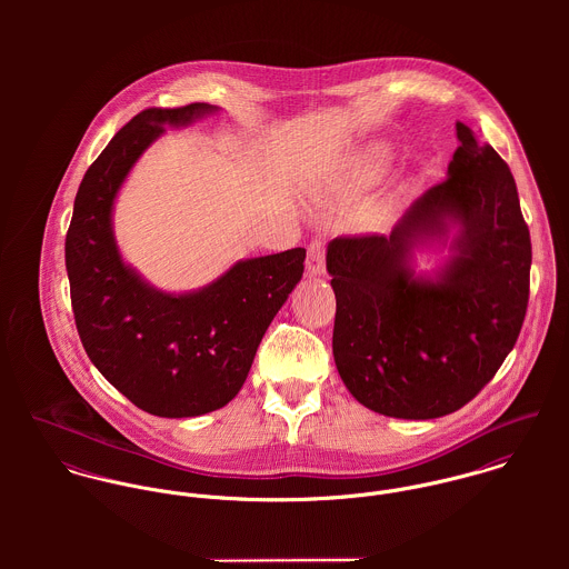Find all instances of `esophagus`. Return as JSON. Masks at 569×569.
<instances>
[{"mask_svg":"<svg viewBox=\"0 0 569 569\" xmlns=\"http://www.w3.org/2000/svg\"><path fill=\"white\" fill-rule=\"evenodd\" d=\"M326 269L325 241L316 239L309 244V253H307V273L309 276H322Z\"/></svg>","mask_w":569,"mask_h":569,"instance_id":"obj_1","label":"esophagus"}]
</instances>
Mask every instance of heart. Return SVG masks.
<instances>
[{"instance_id": "heart-1", "label": "heart", "mask_w": 569, "mask_h": 569, "mask_svg": "<svg viewBox=\"0 0 569 569\" xmlns=\"http://www.w3.org/2000/svg\"><path fill=\"white\" fill-rule=\"evenodd\" d=\"M383 158H386V151L381 149V147H370L366 153H363V158H361V172L363 174H370V172H375L377 170V166L383 162Z\"/></svg>"}]
</instances>
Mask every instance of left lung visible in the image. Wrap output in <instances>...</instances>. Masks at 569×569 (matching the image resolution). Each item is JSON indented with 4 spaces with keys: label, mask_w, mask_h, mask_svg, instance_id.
I'll return each instance as SVG.
<instances>
[{
    "label": "left lung",
    "mask_w": 569,
    "mask_h": 569,
    "mask_svg": "<svg viewBox=\"0 0 569 569\" xmlns=\"http://www.w3.org/2000/svg\"><path fill=\"white\" fill-rule=\"evenodd\" d=\"M456 131L447 179L409 206L390 237H339L326 253L339 377L361 406L392 418H438L476 399L528 309L532 244L515 177L467 124ZM453 224L448 264L436 279L416 277L410 249Z\"/></svg>",
    "instance_id": "1"
}]
</instances>
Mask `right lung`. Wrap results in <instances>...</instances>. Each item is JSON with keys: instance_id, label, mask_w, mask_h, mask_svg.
Instances as JSON below:
<instances>
[{"instance_id": "right-lung-1", "label": "right lung", "mask_w": 569, "mask_h": 569, "mask_svg": "<svg viewBox=\"0 0 569 569\" xmlns=\"http://www.w3.org/2000/svg\"><path fill=\"white\" fill-rule=\"evenodd\" d=\"M217 111L206 102L131 118L82 177L66 237V267L82 348L133 406L188 418L228 406L243 388L264 330L305 273L307 249L239 260L212 284L170 296L120 258L116 194L163 127Z\"/></svg>"}]
</instances>
